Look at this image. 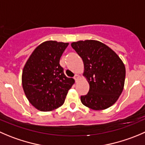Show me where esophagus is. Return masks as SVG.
I'll use <instances>...</instances> for the list:
<instances>
[{
    "label": "esophagus",
    "mask_w": 145,
    "mask_h": 145,
    "mask_svg": "<svg viewBox=\"0 0 145 145\" xmlns=\"http://www.w3.org/2000/svg\"><path fill=\"white\" fill-rule=\"evenodd\" d=\"M79 78H80V76L78 75V74H76L74 77V78L75 79V81H78V80L79 79Z\"/></svg>",
    "instance_id": "obj_1"
}]
</instances>
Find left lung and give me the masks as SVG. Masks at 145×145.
I'll list each match as a JSON object with an SVG mask.
<instances>
[{"label": "left lung", "mask_w": 145, "mask_h": 145, "mask_svg": "<svg viewBox=\"0 0 145 145\" xmlns=\"http://www.w3.org/2000/svg\"><path fill=\"white\" fill-rule=\"evenodd\" d=\"M72 48L84 64L83 75L89 84V91L81 95V103L95 110L113 105L123 92L125 67L113 50L97 40L72 42Z\"/></svg>", "instance_id": "8db88e82"}]
</instances>
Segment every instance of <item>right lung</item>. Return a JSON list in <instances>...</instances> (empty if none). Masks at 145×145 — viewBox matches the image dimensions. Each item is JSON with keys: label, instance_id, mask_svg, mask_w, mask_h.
I'll list each match as a JSON object with an SVG mask.
<instances>
[{"label": "right lung", "instance_id": "add662e5", "mask_svg": "<svg viewBox=\"0 0 145 145\" xmlns=\"http://www.w3.org/2000/svg\"><path fill=\"white\" fill-rule=\"evenodd\" d=\"M69 43L46 41L35 48L22 74L24 92L31 104L40 111H52L64 104L74 79L68 78L59 60Z\"/></svg>", "mask_w": 145, "mask_h": 145}]
</instances>
